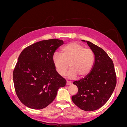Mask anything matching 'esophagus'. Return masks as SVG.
Listing matches in <instances>:
<instances>
[{"label":"esophagus","instance_id":"34e87169","mask_svg":"<svg viewBox=\"0 0 127 127\" xmlns=\"http://www.w3.org/2000/svg\"><path fill=\"white\" fill-rule=\"evenodd\" d=\"M71 84V82H70L69 81H68V80L66 82V85H69Z\"/></svg>","mask_w":127,"mask_h":127}]
</instances>
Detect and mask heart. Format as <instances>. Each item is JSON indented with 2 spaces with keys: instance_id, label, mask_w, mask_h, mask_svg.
Here are the masks:
<instances>
[{
  "instance_id": "b5f03b06",
  "label": "heart",
  "mask_w": 127,
  "mask_h": 127,
  "mask_svg": "<svg viewBox=\"0 0 127 127\" xmlns=\"http://www.w3.org/2000/svg\"><path fill=\"white\" fill-rule=\"evenodd\" d=\"M61 55L55 53L52 57V62L56 70L59 75H66L69 64L70 70L68 74L69 78L76 76L83 77L91 71L94 62V54L90 48L76 42L64 46L60 51Z\"/></svg>"
}]
</instances>
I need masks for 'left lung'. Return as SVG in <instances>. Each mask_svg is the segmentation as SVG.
Masks as SVG:
<instances>
[{
    "instance_id": "8db88e82",
    "label": "left lung",
    "mask_w": 127,
    "mask_h": 127,
    "mask_svg": "<svg viewBox=\"0 0 127 127\" xmlns=\"http://www.w3.org/2000/svg\"><path fill=\"white\" fill-rule=\"evenodd\" d=\"M86 42L95 55L94 64L85 78L73 82L78 91L71 99L80 109L92 111L108 101L116 87L117 76L113 61L105 51L90 41Z\"/></svg>"
}]
</instances>
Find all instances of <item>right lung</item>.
<instances>
[{"label": "right lung", "mask_w": 127, "mask_h": 127, "mask_svg": "<svg viewBox=\"0 0 127 127\" xmlns=\"http://www.w3.org/2000/svg\"><path fill=\"white\" fill-rule=\"evenodd\" d=\"M64 44L58 39L37 42L22 51L13 71L15 92L20 101L30 108H45L55 99L58 90L66 80L54 67L52 57Z\"/></svg>", "instance_id": "obj_1"}]
</instances>
